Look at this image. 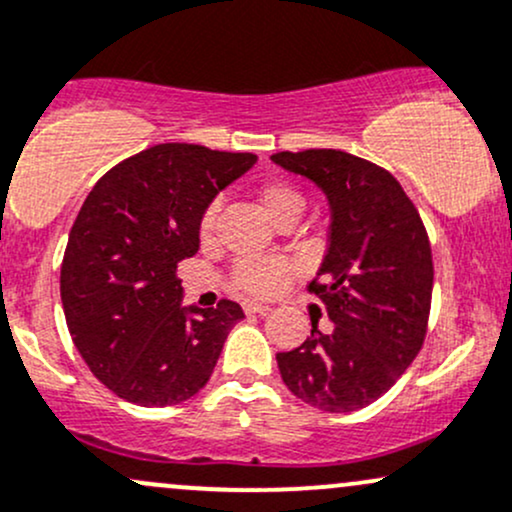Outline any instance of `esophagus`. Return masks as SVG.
Masks as SVG:
<instances>
[{"instance_id":"obj_1","label":"esophagus","mask_w":512,"mask_h":512,"mask_svg":"<svg viewBox=\"0 0 512 512\" xmlns=\"http://www.w3.org/2000/svg\"><path fill=\"white\" fill-rule=\"evenodd\" d=\"M243 311L245 313H267L269 306H267V303H260V301H243Z\"/></svg>"}]
</instances>
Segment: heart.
Here are the masks:
<instances>
[{
    "mask_svg": "<svg viewBox=\"0 0 512 512\" xmlns=\"http://www.w3.org/2000/svg\"><path fill=\"white\" fill-rule=\"evenodd\" d=\"M257 206L265 213L267 221L277 226L284 218H296L299 221L303 211V196L286 182H267L257 189ZM216 206L201 218V233L209 235L216 226ZM291 277V269L286 262L267 260V257H245L233 269V284L240 291L252 296H272L282 291Z\"/></svg>",
    "mask_w": 512,
    "mask_h": 512,
    "instance_id": "b5f03b06",
    "label": "heart"
}]
</instances>
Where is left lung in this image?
<instances>
[{"instance_id": "1", "label": "left lung", "mask_w": 512, "mask_h": 512, "mask_svg": "<svg viewBox=\"0 0 512 512\" xmlns=\"http://www.w3.org/2000/svg\"><path fill=\"white\" fill-rule=\"evenodd\" d=\"M328 201V250L311 291L330 333L279 352L284 384L308 406L350 413L396 384L423 347L432 296L428 233L393 174L342 150L272 155Z\"/></svg>"}]
</instances>
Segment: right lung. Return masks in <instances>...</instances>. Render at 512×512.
I'll return each mask as SVG.
<instances>
[{
  "label": "right lung",
  "instance_id": "obj_1",
  "mask_svg": "<svg viewBox=\"0 0 512 512\" xmlns=\"http://www.w3.org/2000/svg\"><path fill=\"white\" fill-rule=\"evenodd\" d=\"M257 162L252 153L162 143L111 167L67 238L60 299L72 342L106 389L145 408L174 406L209 381L243 308L182 306L174 277L199 250L211 201Z\"/></svg>",
  "mask_w": 512,
  "mask_h": 512
}]
</instances>
